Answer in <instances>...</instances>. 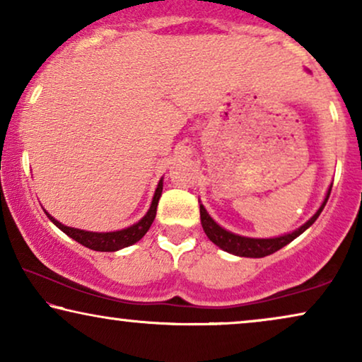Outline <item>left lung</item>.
Segmentation results:
<instances>
[{"mask_svg": "<svg viewBox=\"0 0 362 362\" xmlns=\"http://www.w3.org/2000/svg\"><path fill=\"white\" fill-rule=\"evenodd\" d=\"M329 192H331V189L328 191V194H326V199L323 204H321L318 212H316V214L311 217L306 224L301 226L300 229H296L295 232H291V234L275 237V239H249V237H240V235L232 234V232L222 229L221 226H217L216 222L211 219V216L206 212L204 206H201V209H199L201 224H202V229H204V232H206V235L209 237V240L214 242V244L217 247H221L222 250L229 252V254L239 255V257H252V259H260V257H267V255L274 254V252H276V250H280L281 247L290 244V242L296 239L300 234H303V232L308 229V227L313 224L316 219H318L321 211H323L326 202H328Z\"/></svg>", "mask_w": 362, "mask_h": 362, "instance_id": "8db88e82", "label": "left lung"}]
</instances>
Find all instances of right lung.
Wrapping results in <instances>:
<instances>
[{"instance_id": "1", "label": "right lung", "mask_w": 362, "mask_h": 362, "mask_svg": "<svg viewBox=\"0 0 362 362\" xmlns=\"http://www.w3.org/2000/svg\"><path fill=\"white\" fill-rule=\"evenodd\" d=\"M161 191H163V180L156 187L155 197H153L151 207L150 211H148V214L143 217L140 222H136L135 226L128 227V229H123V230H117V232H87L81 229H74V227H67L61 224V222L54 219L52 216H49L47 212L46 214L49 219H51L54 224L64 232V234H67L71 239L78 242V244H82L83 247H88V249L98 250V252H115V250L123 249V247L135 244V242L140 240L141 237L146 234L148 229H150L153 224V221H155L156 207H158V201H160L161 197Z\"/></svg>"}]
</instances>
